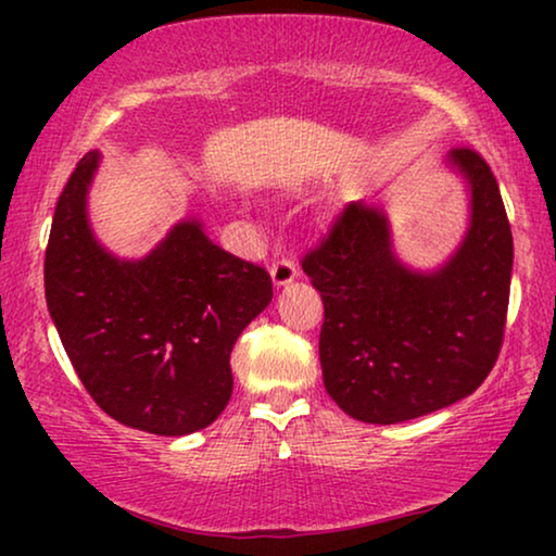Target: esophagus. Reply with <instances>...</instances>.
I'll return each mask as SVG.
<instances>
[{"instance_id": "obj_1", "label": "esophagus", "mask_w": 556, "mask_h": 556, "mask_svg": "<svg viewBox=\"0 0 556 556\" xmlns=\"http://www.w3.org/2000/svg\"><path fill=\"white\" fill-rule=\"evenodd\" d=\"M295 278H299V268H295L293 261H288V257H283V261L273 263V268H270L273 286H276V288H288V286H293Z\"/></svg>"}]
</instances>
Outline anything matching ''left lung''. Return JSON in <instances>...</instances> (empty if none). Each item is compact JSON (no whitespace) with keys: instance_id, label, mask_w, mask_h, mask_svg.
Returning <instances> with one entry per match:
<instances>
[{"instance_id":"8db88e82","label":"left lung","mask_w":556,"mask_h":556,"mask_svg":"<svg viewBox=\"0 0 556 556\" xmlns=\"http://www.w3.org/2000/svg\"><path fill=\"white\" fill-rule=\"evenodd\" d=\"M101 151L60 194L45 250V299L73 369L96 405L134 430L189 435L232 397L230 352L273 299L265 268L181 219L139 261L109 253L88 223Z\"/></svg>"}]
</instances>
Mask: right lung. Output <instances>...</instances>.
Masks as SVG:
<instances>
[{
  "label": "right lung",
  "mask_w": 556,
  "mask_h": 556,
  "mask_svg": "<svg viewBox=\"0 0 556 556\" xmlns=\"http://www.w3.org/2000/svg\"><path fill=\"white\" fill-rule=\"evenodd\" d=\"M470 189V227L443 268L420 273L392 253L390 223L352 202L301 268L321 293L324 387L349 417L415 420L468 397L504 344L514 240L491 166L451 156Z\"/></svg>",
  "instance_id": "1"
}]
</instances>
